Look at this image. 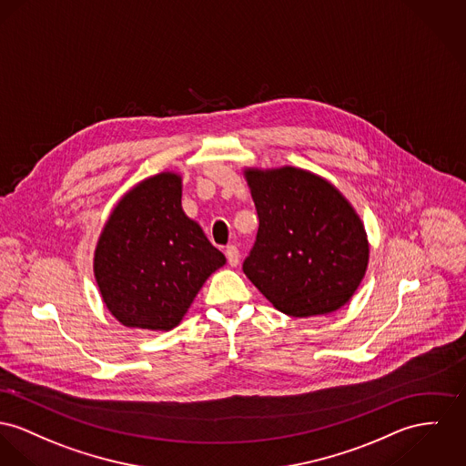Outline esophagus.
<instances>
[{
	"label": "esophagus",
	"instance_id": "1",
	"mask_svg": "<svg viewBox=\"0 0 466 466\" xmlns=\"http://www.w3.org/2000/svg\"><path fill=\"white\" fill-rule=\"evenodd\" d=\"M225 255H227V260H228V264H230V266H238V264H239V258H241V255H239L238 247H234V245L227 247Z\"/></svg>",
	"mask_w": 466,
	"mask_h": 466
}]
</instances>
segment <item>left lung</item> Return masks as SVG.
Segmentation results:
<instances>
[{
  "label": "left lung",
  "mask_w": 466,
  "mask_h": 466,
  "mask_svg": "<svg viewBox=\"0 0 466 466\" xmlns=\"http://www.w3.org/2000/svg\"><path fill=\"white\" fill-rule=\"evenodd\" d=\"M258 216L243 271L275 309L292 318L339 310L369 262L363 225L328 180L307 170H247Z\"/></svg>",
  "instance_id": "obj_1"
}]
</instances>
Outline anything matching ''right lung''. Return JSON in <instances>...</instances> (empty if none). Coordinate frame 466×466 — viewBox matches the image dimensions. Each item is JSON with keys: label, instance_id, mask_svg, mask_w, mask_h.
Returning <instances> with one entry per match:
<instances>
[{"label": "right lung", "instance_id": "right-lung-1", "mask_svg": "<svg viewBox=\"0 0 466 466\" xmlns=\"http://www.w3.org/2000/svg\"><path fill=\"white\" fill-rule=\"evenodd\" d=\"M180 177L157 174L113 209L99 238L94 273L107 310L129 328L172 329L200 287L225 264L180 208Z\"/></svg>", "mask_w": 466, "mask_h": 466}]
</instances>
